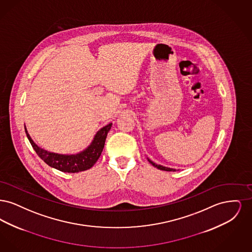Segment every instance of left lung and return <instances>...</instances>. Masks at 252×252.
<instances>
[{
  "mask_svg": "<svg viewBox=\"0 0 252 252\" xmlns=\"http://www.w3.org/2000/svg\"><path fill=\"white\" fill-rule=\"evenodd\" d=\"M147 159H148V161H149L153 166H155V167L159 169V170H163V171H176V169H173V168L165 167V166H162V165H159V164H156L155 162H153L152 160H150L148 158H147Z\"/></svg>",
  "mask_w": 252,
  "mask_h": 252,
  "instance_id": "1",
  "label": "left lung"
}]
</instances>
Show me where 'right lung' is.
<instances>
[{
  "mask_svg": "<svg viewBox=\"0 0 252 252\" xmlns=\"http://www.w3.org/2000/svg\"><path fill=\"white\" fill-rule=\"evenodd\" d=\"M111 126H112V123L102 127L96 133L94 141L92 142V144H90V146L86 148L84 151L75 155H61V154L49 152L38 147L31 139L25 126L24 128H25L26 136L32 147L36 151L37 156L39 157L45 163H47L49 166L58 169L61 172L78 173L81 171L88 170L94 165L99 157L101 156L108 132L110 130Z\"/></svg>",
  "mask_w": 252,
  "mask_h": 252,
  "instance_id": "obj_1",
  "label": "right lung"
}]
</instances>
